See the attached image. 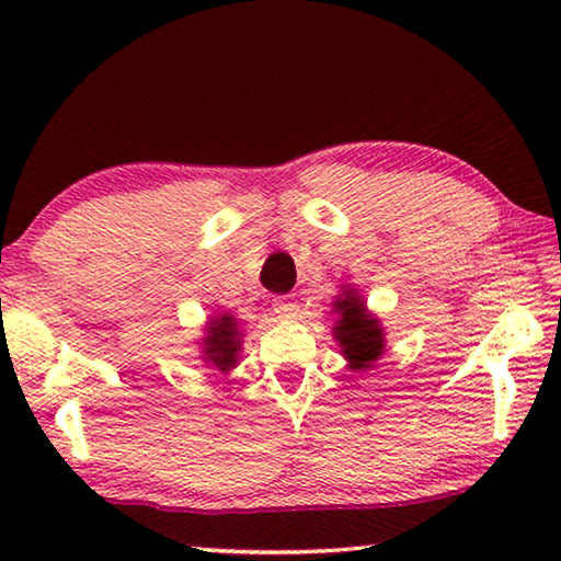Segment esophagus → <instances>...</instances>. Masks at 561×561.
Wrapping results in <instances>:
<instances>
[{"instance_id": "34e87169", "label": "esophagus", "mask_w": 561, "mask_h": 561, "mask_svg": "<svg viewBox=\"0 0 561 561\" xmlns=\"http://www.w3.org/2000/svg\"><path fill=\"white\" fill-rule=\"evenodd\" d=\"M274 311H277L282 319H294L299 314V304L294 297H277L274 299Z\"/></svg>"}]
</instances>
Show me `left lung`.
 Here are the masks:
<instances>
[{"mask_svg":"<svg viewBox=\"0 0 561 561\" xmlns=\"http://www.w3.org/2000/svg\"><path fill=\"white\" fill-rule=\"evenodd\" d=\"M331 314H336L331 334L346 366L356 374L371 371L386 351V331L381 319L368 311L356 284H341V294L331 301Z\"/></svg>","mask_w":561,"mask_h":561,"instance_id":"left-lung-1","label":"left lung"}]
</instances>
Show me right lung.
Listing matches in <instances>:
<instances>
[{"label": "right lung", "instance_id": "add662e5", "mask_svg": "<svg viewBox=\"0 0 561 561\" xmlns=\"http://www.w3.org/2000/svg\"><path fill=\"white\" fill-rule=\"evenodd\" d=\"M244 321L232 314H213L205 321L203 336L197 341L201 346V358L205 366H213L215 371L227 376L240 364L242 339H244Z\"/></svg>", "mask_w": 561, "mask_h": 561}]
</instances>
